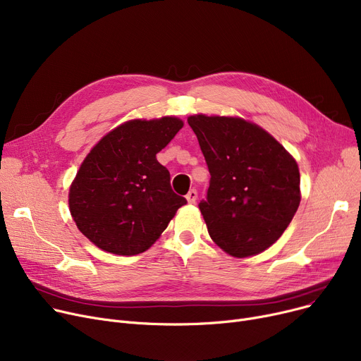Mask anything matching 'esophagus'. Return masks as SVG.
<instances>
[{
	"instance_id": "esophagus-1",
	"label": "esophagus",
	"mask_w": 361,
	"mask_h": 361,
	"mask_svg": "<svg viewBox=\"0 0 361 361\" xmlns=\"http://www.w3.org/2000/svg\"><path fill=\"white\" fill-rule=\"evenodd\" d=\"M185 199H187L188 203H196V200H197V192L195 190V188H192V190L187 193Z\"/></svg>"
}]
</instances>
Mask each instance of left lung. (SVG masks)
Here are the masks:
<instances>
[{"label":"left lung","instance_id":"left-lung-1","mask_svg":"<svg viewBox=\"0 0 361 361\" xmlns=\"http://www.w3.org/2000/svg\"><path fill=\"white\" fill-rule=\"evenodd\" d=\"M211 181L199 209L211 238L235 257L267 250L300 204L294 158L269 133L233 117L192 116Z\"/></svg>","mask_w":361,"mask_h":361}]
</instances>
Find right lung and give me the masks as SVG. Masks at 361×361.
Here are the masks:
<instances>
[{"instance_id":"obj_1","label":"right lung","mask_w":361,"mask_h":361,"mask_svg":"<svg viewBox=\"0 0 361 361\" xmlns=\"http://www.w3.org/2000/svg\"><path fill=\"white\" fill-rule=\"evenodd\" d=\"M181 127L176 117L133 120L90 150L70 187L68 204L80 233L99 249L143 253L187 203L173 192L169 171L157 159Z\"/></svg>"}]
</instances>
